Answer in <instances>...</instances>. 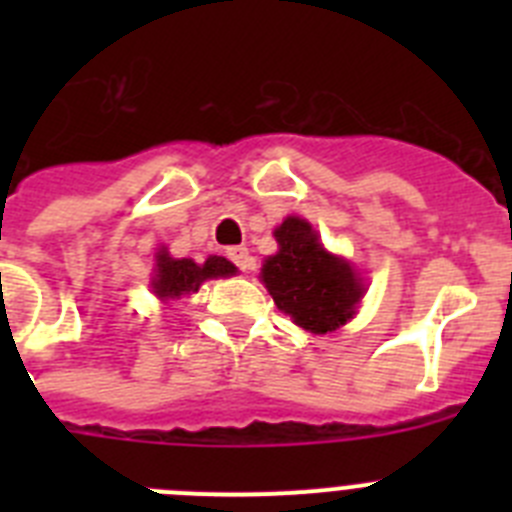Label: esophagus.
Instances as JSON below:
<instances>
[{
    "mask_svg": "<svg viewBox=\"0 0 512 512\" xmlns=\"http://www.w3.org/2000/svg\"><path fill=\"white\" fill-rule=\"evenodd\" d=\"M228 259L233 261V264L238 266V269H241V271L251 269V253H248L246 246H233V248H228Z\"/></svg>",
    "mask_w": 512,
    "mask_h": 512,
    "instance_id": "obj_1",
    "label": "esophagus"
}]
</instances>
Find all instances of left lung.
Returning a JSON list of instances; mask_svg holds the SVG:
<instances>
[{
    "label": "left lung",
    "instance_id": "left-lung-1",
    "mask_svg": "<svg viewBox=\"0 0 512 512\" xmlns=\"http://www.w3.org/2000/svg\"><path fill=\"white\" fill-rule=\"evenodd\" d=\"M274 238L279 251L261 266V282L279 310L310 333H330L356 315L364 282L341 256L323 248L307 220L289 215Z\"/></svg>",
    "mask_w": 512,
    "mask_h": 512
}]
</instances>
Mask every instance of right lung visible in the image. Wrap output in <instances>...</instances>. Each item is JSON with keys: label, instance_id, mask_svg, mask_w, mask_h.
Instances as JSON below:
<instances>
[{"label": "right lung", "instance_id": "obj_1", "mask_svg": "<svg viewBox=\"0 0 512 512\" xmlns=\"http://www.w3.org/2000/svg\"><path fill=\"white\" fill-rule=\"evenodd\" d=\"M235 266L223 256H210L197 264L192 259H174L166 248L156 253V274L151 279L153 295L158 300H179L182 295H192L207 279L233 277Z\"/></svg>", "mask_w": 512, "mask_h": 512}]
</instances>
